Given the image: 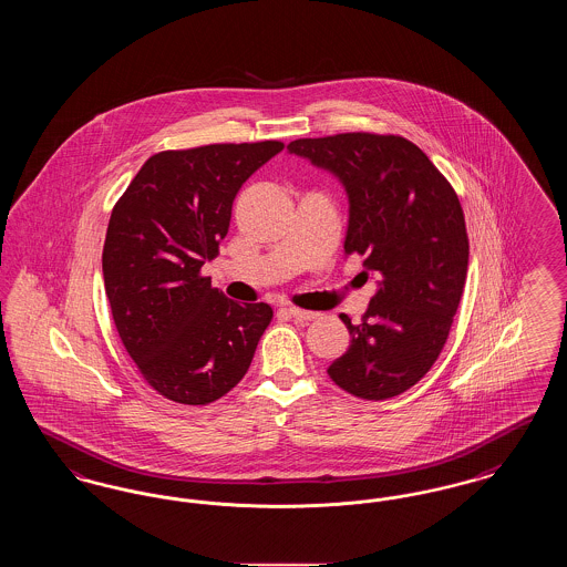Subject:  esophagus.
I'll use <instances>...</instances> for the list:
<instances>
[{
    "label": "esophagus",
    "instance_id": "esophagus-1",
    "mask_svg": "<svg viewBox=\"0 0 567 567\" xmlns=\"http://www.w3.org/2000/svg\"><path fill=\"white\" fill-rule=\"evenodd\" d=\"M287 312L297 319V321H315L317 317H319V312H310V310H301V308H296V306H289L287 308Z\"/></svg>",
    "mask_w": 567,
    "mask_h": 567
}]
</instances>
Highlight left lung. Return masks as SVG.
I'll return each instance as SVG.
<instances>
[{"instance_id":"1","label":"left lung","mask_w":567,"mask_h":567,"mask_svg":"<svg viewBox=\"0 0 567 567\" xmlns=\"http://www.w3.org/2000/svg\"><path fill=\"white\" fill-rule=\"evenodd\" d=\"M287 151L340 181L344 255H363L361 274L377 276L363 321L340 315L351 347L327 374L354 398H395L430 372L457 312L470 255L457 193L400 135L301 137Z\"/></svg>"}]
</instances>
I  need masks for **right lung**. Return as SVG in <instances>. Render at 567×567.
Segmentation results:
<instances>
[{
    "label": "right lung",
    "mask_w": 567,
    "mask_h": 567,
    "mask_svg": "<svg viewBox=\"0 0 567 567\" xmlns=\"http://www.w3.org/2000/svg\"><path fill=\"white\" fill-rule=\"evenodd\" d=\"M282 148L266 140L157 153L110 215L102 270L112 319L142 377L172 402L229 393L270 324L268 303H238L199 270L227 236L238 190Z\"/></svg>",
    "instance_id": "right-lung-1"
}]
</instances>
